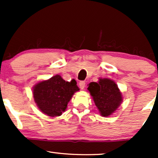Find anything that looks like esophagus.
I'll use <instances>...</instances> for the list:
<instances>
[{
  "label": "esophagus",
  "instance_id": "obj_1",
  "mask_svg": "<svg viewBox=\"0 0 158 158\" xmlns=\"http://www.w3.org/2000/svg\"><path fill=\"white\" fill-rule=\"evenodd\" d=\"M85 86V81H81L79 82V88H80L81 89H84Z\"/></svg>",
  "mask_w": 158,
  "mask_h": 158
}]
</instances>
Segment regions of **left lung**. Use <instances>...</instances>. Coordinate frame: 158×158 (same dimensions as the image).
<instances>
[{
  "label": "left lung",
  "instance_id": "1",
  "mask_svg": "<svg viewBox=\"0 0 158 158\" xmlns=\"http://www.w3.org/2000/svg\"><path fill=\"white\" fill-rule=\"evenodd\" d=\"M88 90L101 115L104 117L110 115L122 102L118 86L108 79H99L98 83L90 82Z\"/></svg>",
  "mask_w": 158,
  "mask_h": 158
}]
</instances>
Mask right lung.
Masks as SVG:
<instances>
[{
  "label": "right lung",
  "instance_id": "add662e5",
  "mask_svg": "<svg viewBox=\"0 0 158 158\" xmlns=\"http://www.w3.org/2000/svg\"><path fill=\"white\" fill-rule=\"evenodd\" d=\"M79 90L77 81H66L59 75L34 87V100L43 113L50 117H59L66 109L72 96Z\"/></svg>",
  "mask_w": 158,
  "mask_h": 158
}]
</instances>
